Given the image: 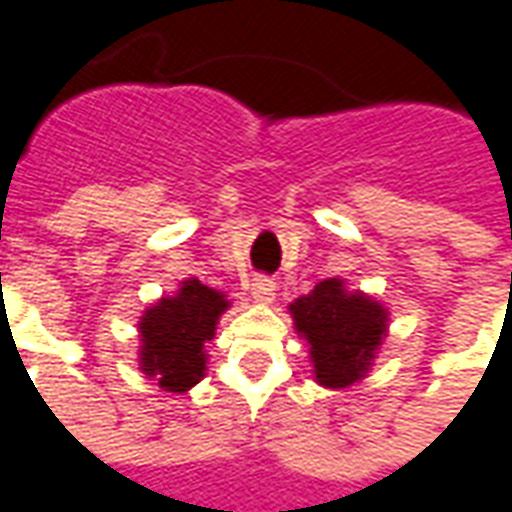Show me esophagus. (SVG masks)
<instances>
[{
  "instance_id": "obj_1",
  "label": "esophagus",
  "mask_w": 512,
  "mask_h": 512,
  "mask_svg": "<svg viewBox=\"0 0 512 512\" xmlns=\"http://www.w3.org/2000/svg\"><path fill=\"white\" fill-rule=\"evenodd\" d=\"M250 295L259 303H270L276 298V281L270 276H256L250 281Z\"/></svg>"
}]
</instances>
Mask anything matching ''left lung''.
<instances>
[{"instance_id":"8db88e82","label":"left lung","mask_w":512,"mask_h":512,"mask_svg":"<svg viewBox=\"0 0 512 512\" xmlns=\"http://www.w3.org/2000/svg\"><path fill=\"white\" fill-rule=\"evenodd\" d=\"M295 329L312 345L317 382L348 387L370 368L384 337L387 312L365 295H348L340 278L320 281L292 303Z\"/></svg>"}]
</instances>
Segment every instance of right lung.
I'll return each mask as SVG.
<instances>
[{
    "label": "right lung",
    "instance_id": "add662e5",
    "mask_svg": "<svg viewBox=\"0 0 512 512\" xmlns=\"http://www.w3.org/2000/svg\"><path fill=\"white\" fill-rule=\"evenodd\" d=\"M225 306V295L192 278L183 281L178 295L161 298L158 306L147 309L139 323L144 373L172 393L195 387L206 370L203 343L214 337Z\"/></svg>",
    "mask_w": 512,
    "mask_h": 512
}]
</instances>
